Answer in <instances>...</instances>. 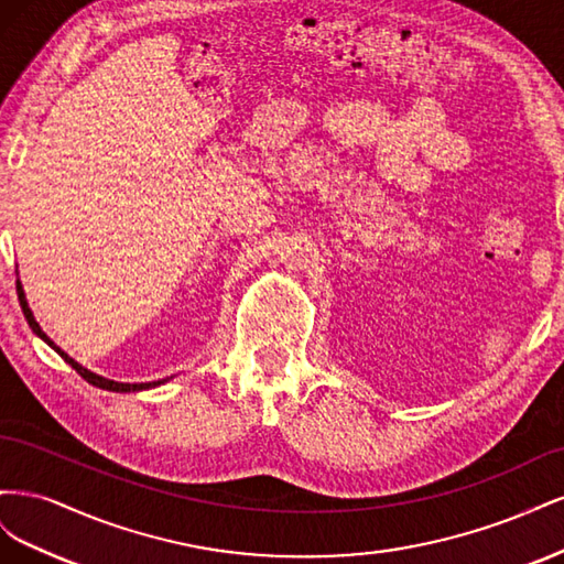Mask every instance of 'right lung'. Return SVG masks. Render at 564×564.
I'll list each match as a JSON object with an SVG mask.
<instances>
[{
    "label": "right lung",
    "instance_id": "right-lung-1",
    "mask_svg": "<svg viewBox=\"0 0 564 564\" xmlns=\"http://www.w3.org/2000/svg\"><path fill=\"white\" fill-rule=\"evenodd\" d=\"M15 292H19V301H21V308H23V315H25V319H28V324H30V329L35 332L46 346H51L54 348L63 360L70 365L79 377L87 381V383H91V386H96V388H104V390H112V392H139V390H148V388H158V386H162V383H166L169 379H162V381H152V383H122V381H112V379H106V377H100V373H96V371H91V369H87V367H82L77 360H73L70 355H67L65 350H61L54 340H51L44 332H42V327H40V322L35 319V315H32V311H30V305H28V299H25V292H23V284H21V280H15Z\"/></svg>",
    "mask_w": 564,
    "mask_h": 564
}]
</instances>
